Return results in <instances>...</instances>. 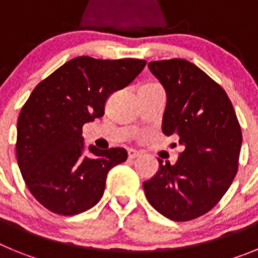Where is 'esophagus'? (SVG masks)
<instances>
[{
  "label": "esophagus",
  "instance_id": "obj_1",
  "mask_svg": "<svg viewBox=\"0 0 258 258\" xmlns=\"http://www.w3.org/2000/svg\"><path fill=\"white\" fill-rule=\"evenodd\" d=\"M127 156H129V159H137V157L141 156V152L131 149V150H127Z\"/></svg>",
  "mask_w": 258,
  "mask_h": 258
}]
</instances>
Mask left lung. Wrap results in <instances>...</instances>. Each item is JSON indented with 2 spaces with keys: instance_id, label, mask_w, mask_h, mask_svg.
<instances>
[{
  "instance_id": "left-lung-1",
  "label": "left lung",
  "mask_w": 258,
  "mask_h": 258,
  "mask_svg": "<svg viewBox=\"0 0 258 258\" xmlns=\"http://www.w3.org/2000/svg\"><path fill=\"white\" fill-rule=\"evenodd\" d=\"M164 86L163 133L177 134L183 151L174 165L163 164L143 182L146 198L173 221H190L211 211L238 172L241 129L226 92L184 59L150 61Z\"/></svg>"
}]
</instances>
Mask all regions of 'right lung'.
<instances>
[{
    "label": "right lung",
    "mask_w": 258,
    "mask_h": 258,
    "mask_svg": "<svg viewBox=\"0 0 258 258\" xmlns=\"http://www.w3.org/2000/svg\"><path fill=\"white\" fill-rule=\"evenodd\" d=\"M145 66L142 59L77 56L33 89L18 118L17 159L41 206L75 216L101 200L107 174L127 152L90 146L92 156H85L83 126L102 117L109 95L129 85Z\"/></svg>",
    "instance_id": "right-lung-1"
}]
</instances>
